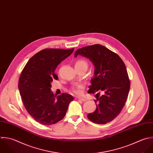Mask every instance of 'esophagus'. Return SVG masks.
<instances>
[{"label": "esophagus", "mask_w": 153, "mask_h": 153, "mask_svg": "<svg viewBox=\"0 0 153 153\" xmlns=\"http://www.w3.org/2000/svg\"><path fill=\"white\" fill-rule=\"evenodd\" d=\"M78 100H80L82 101H86V100L85 98H78Z\"/></svg>", "instance_id": "1"}]
</instances>
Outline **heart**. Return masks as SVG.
Segmentation results:
<instances>
[{
  "label": "heart",
  "instance_id": "heart-1",
  "mask_svg": "<svg viewBox=\"0 0 153 153\" xmlns=\"http://www.w3.org/2000/svg\"><path fill=\"white\" fill-rule=\"evenodd\" d=\"M75 66H85L88 67V63L85 60H78ZM83 88V85L82 84H77L74 85L72 88V91L75 94H79L80 93V90Z\"/></svg>",
  "mask_w": 153,
  "mask_h": 153
}]
</instances>
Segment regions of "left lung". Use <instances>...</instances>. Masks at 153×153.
<instances>
[{"instance_id": "left-lung-1", "label": "left lung", "mask_w": 153, "mask_h": 153, "mask_svg": "<svg viewBox=\"0 0 153 153\" xmlns=\"http://www.w3.org/2000/svg\"><path fill=\"white\" fill-rule=\"evenodd\" d=\"M77 55L89 59L95 67L88 93H97L99 103L88 118L100 125L109 123L120 114L128 98L130 80L126 65L117 53L98 44L77 49L74 56ZM100 91L103 95L98 98Z\"/></svg>"}]
</instances>
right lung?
I'll return each mask as SVG.
<instances>
[{"label":"right lung","mask_w":153,"mask_h":153,"mask_svg":"<svg viewBox=\"0 0 153 153\" xmlns=\"http://www.w3.org/2000/svg\"><path fill=\"white\" fill-rule=\"evenodd\" d=\"M73 51L74 48L43 49L28 60L21 72L18 89L25 108L36 122L43 125L62 120L73 100L68 94L56 97L51 89L53 79H58L54 73L56 68Z\"/></svg>","instance_id":"1"}]
</instances>
